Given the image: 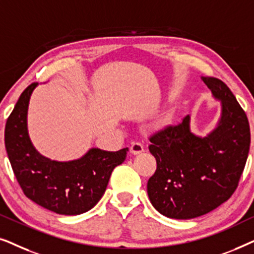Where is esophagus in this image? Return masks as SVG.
I'll use <instances>...</instances> for the list:
<instances>
[{
  "label": "esophagus",
  "mask_w": 254,
  "mask_h": 254,
  "mask_svg": "<svg viewBox=\"0 0 254 254\" xmlns=\"http://www.w3.org/2000/svg\"><path fill=\"white\" fill-rule=\"evenodd\" d=\"M143 151H144V147H143V144L140 143V142H134V143H131V145H130L131 154L138 155Z\"/></svg>",
  "instance_id": "esophagus-1"
}]
</instances>
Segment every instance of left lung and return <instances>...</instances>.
I'll return each instance as SVG.
<instances>
[{
	"label": "left lung",
	"mask_w": 254,
	"mask_h": 254,
	"mask_svg": "<svg viewBox=\"0 0 254 254\" xmlns=\"http://www.w3.org/2000/svg\"><path fill=\"white\" fill-rule=\"evenodd\" d=\"M221 100L217 127L200 137L190 129V116L149 137L157 169L148 180L150 202L176 220L199 217L221 206L237 189L249 156L251 133L248 117L221 79L202 77Z\"/></svg>",
	"instance_id": "1"
}]
</instances>
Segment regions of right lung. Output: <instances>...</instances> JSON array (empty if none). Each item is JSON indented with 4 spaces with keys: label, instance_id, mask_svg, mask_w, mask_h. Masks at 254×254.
<instances>
[{
    "label": "right lung",
    "instance_id": "obj_1",
    "mask_svg": "<svg viewBox=\"0 0 254 254\" xmlns=\"http://www.w3.org/2000/svg\"><path fill=\"white\" fill-rule=\"evenodd\" d=\"M38 83L24 90L5 124L4 143L12 171L25 195L61 215H79L102 199L114 168L126 159L128 148L105 151L92 148L83 157L58 162L40 155L27 133V107Z\"/></svg>",
    "mask_w": 254,
    "mask_h": 254
}]
</instances>
